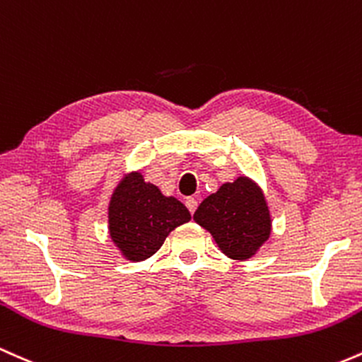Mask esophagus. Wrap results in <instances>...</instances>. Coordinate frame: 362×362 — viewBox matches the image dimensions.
I'll use <instances>...</instances> for the list:
<instances>
[{"mask_svg": "<svg viewBox=\"0 0 362 362\" xmlns=\"http://www.w3.org/2000/svg\"><path fill=\"white\" fill-rule=\"evenodd\" d=\"M186 206H188L189 212L194 214V210H197V206H198V200H197V198H193V197L186 198Z\"/></svg>", "mask_w": 362, "mask_h": 362, "instance_id": "esophagus-1", "label": "esophagus"}]
</instances>
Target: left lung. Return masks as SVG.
<instances>
[{
  "label": "left lung",
  "mask_w": 362,
  "mask_h": 362,
  "mask_svg": "<svg viewBox=\"0 0 362 362\" xmlns=\"http://www.w3.org/2000/svg\"><path fill=\"white\" fill-rule=\"evenodd\" d=\"M194 222L209 230L221 251L247 259L270 238L272 218L265 194L253 180L239 176L200 203Z\"/></svg>",
  "instance_id": "8db88e82"
}]
</instances>
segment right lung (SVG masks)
Segmentation results:
<instances>
[{"label":"right lung","mask_w":362,"mask_h":362,"mask_svg":"<svg viewBox=\"0 0 362 362\" xmlns=\"http://www.w3.org/2000/svg\"><path fill=\"white\" fill-rule=\"evenodd\" d=\"M109 235L129 262L157 253L170 230L189 222L192 214L174 197H164L140 170L128 173L112 192L107 209Z\"/></svg>","instance_id":"obj_1"}]
</instances>
